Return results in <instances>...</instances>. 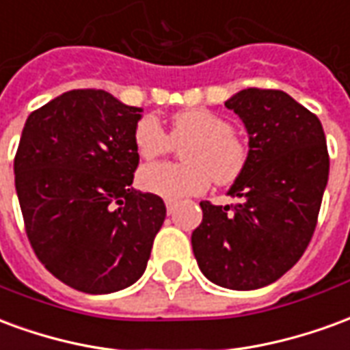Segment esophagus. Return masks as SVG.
Segmentation results:
<instances>
[{
	"label": "esophagus",
	"mask_w": 350,
	"mask_h": 350,
	"mask_svg": "<svg viewBox=\"0 0 350 350\" xmlns=\"http://www.w3.org/2000/svg\"><path fill=\"white\" fill-rule=\"evenodd\" d=\"M165 206H167V212L172 213L176 210V202L174 200H165Z\"/></svg>",
	"instance_id": "esophagus-1"
}]
</instances>
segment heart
Instances as JSON below:
<instances>
[{"instance_id": "1", "label": "heart", "mask_w": 350, "mask_h": 350, "mask_svg": "<svg viewBox=\"0 0 350 350\" xmlns=\"http://www.w3.org/2000/svg\"><path fill=\"white\" fill-rule=\"evenodd\" d=\"M133 140L144 161L157 159L172 152L176 144L189 142L183 150L185 165L159 163L138 172L142 189L168 200L204 193L212 176L219 185L232 183L250 159V148L236 135L230 120L206 108H189L174 114L170 133L155 116H144L138 120Z\"/></svg>"}]
</instances>
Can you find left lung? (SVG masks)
Segmentation results:
<instances>
[{
	"label": "left lung",
	"instance_id": "left-lung-1",
	"mask_svg": "<svg viewBox=\"0 0 350 350\" xmlns=\"http://www.w3.org/2000/svg\"><path fill=\"white\" fill-rule=\"evenodd\" d=\"M225 107L250 135L247 165L228 191L240 200H202V223L191 243L212 283L253 291L278 281L308 250L330 157L319 118L281 90L247 88Z\"/></svg>",
	"mask_w": 350,
	"mask_h": 350
}]
</instances>
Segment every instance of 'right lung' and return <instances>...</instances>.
<instances>
[{"mask_svg":"<svg viewBox=\"0 0 350 350\" xmlns=\"http://www.w3.org/2000/svg\"><path fill=\"white\" fill-rule=\"evenodd\" d=\"M140 112L103 90H72L27 116L20 137L14 185L27 240L82 293L133 285L167 215L163 198L131 187Z\"/></svg>","mask_w":350,"mask_h":350,"instance_id":"add662e5","label":"right lung"}]
</instances>
